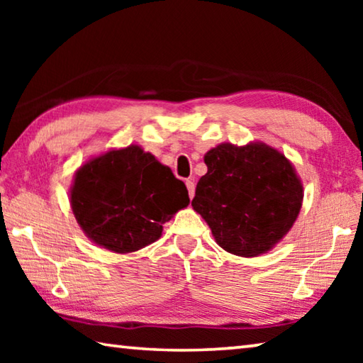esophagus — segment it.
I'll return each mask as SVG.
<instances>
[{
  "label": "esophagus",
  "instance_id": "34e87169",
  "mask_svg": "<svg viewBox=\"0 0 363 363\" xmlns=\"http://www.w3.org/2000/svg\"><path fill=\"white\" fill-rule=\"evenodd\" d=\"M186 186H187V190H189V196L190 199H194V194H195V182L192 177L190 179H186Z\"/></svg>",
  "mask_w": 363,
  "mask_h": 363
}]
</instances>
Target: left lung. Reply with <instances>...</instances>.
Masks as SVG:
<instances>
[{"label": "left lung", "instance_id": "obj_1", "mask_svg": "<svg viewBox=\"0 0 363 363\" xmlns=\"http://www.w3.org/2000/svg\"><path fill=\"white\" fill-rule=\"evenodd\" d=\"M192 200L220 248L237 256L269 251L296 220L303 186L285 155L266 144H220Z\"/></svg>", "mask_w": 363, "mask_h": 363}]
</instances>
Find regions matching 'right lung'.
I'll return each mask as SVG.
<instances>
[{"label":"right lung","mask_w":363,"mask_h":363,"mask_svg":"<svg viewBox=\"0 0 363 363\" xmlns=\"http://www.w3.org/2000/svg\"><path fill=\"white\" fill-rule=\"evenodd\" d=\"M189 201L186 184L138 145L86 163L70 195L86 235L115 253H131L158 240L163 224Z\"/></svg>","instance_id":"obj_1"}]
</instances>
